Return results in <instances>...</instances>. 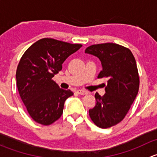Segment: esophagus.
<instances>
[{
	"mask_svg": "<svg viewBox=\"0 0 157 157\" xmlns=\"http://www.w3.org/2000/svg\"><path fill=\"white\" fill-rule=\"evenodd\" d=\"M77 93H78V94H80V95H86V94H87L88 92H87V91H86V90H77Z\"/></svg>",
	"mask_w": 157,
	"mask_h": 157,
	"instance_id": "esophagus-1",
	"label": "esophagus"
}]
</instances>
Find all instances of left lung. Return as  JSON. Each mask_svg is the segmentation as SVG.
I'll return each mask as SVG.
<instances>
[{
  "label": "left lung",
  "instance_id": "1",
  "mask_svg": "<svg viewBox=\"0 0 157 157\" xmlns=\"http://www.w3.org/2000/svg\"><path fill=\"white\" fill-rule=\"evenodd\" d=\"M85 53L100 60L102 70L98 78L109 79L104 96L95 94L96 104L89 110V115L99 128H111L124 119L138 93L140 80L135 58L130 49L115 43L90 45Z\"/></svg>",
  "mask_w": 157,
  "mask_h": 157
}]
</instances>
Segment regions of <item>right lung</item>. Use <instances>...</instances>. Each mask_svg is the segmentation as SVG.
Masks as SVG:
<instances>
[{
	"label": "right lung",
	"mask_w": 157,
	"mask_h": 157,
	"mask_svg": "<svg viewBox=\"0 0 157 157\" xmlns=\"http://www.w3.org/2000/svg\"><path fill=\"white\" fill-rule=\"evenodd\" d=\"M82 47L54 39H39L25 52L17 66V86L22 101L36 122L49 125L61 116L73 92L61 89L52 77L64 61Z\"/></svg>",
	"instance_id": "right-lung-1"
}]
</instances>
